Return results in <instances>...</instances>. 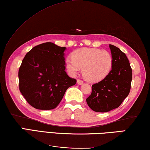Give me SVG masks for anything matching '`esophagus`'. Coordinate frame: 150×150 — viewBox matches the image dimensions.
Wrapping results in <instances>:
<instances>
[{
	"label": "esophagus",
	"mask_w": 150,
	"mask_h": 150,
	"mask_svg": "<svg viewBox=\"0 0 150 150\" xmlns=\"http://www.w3.org/2000/svg\"><path fill=\"white\" fill-rule=\"evenodd\" d=\"M77 83L79 84V85H82L83 83V81L81 80V79H77Z\"/></svg>",
	"instance_id": "esophagus-1"
}]
</instances>
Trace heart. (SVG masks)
<instances>
[{
  "label": "heart",
  "mask_w": 150,
  "mask_h": 150,
  "mask_svg": "<svg viewBox=\"0 0 150 150\" xmlns=\"http://www.w3.org/2000/svg\"><path fill=\"white\" fill-rule=\"evenodd\" d=\"M71 58L67 59L65 63L68 72L75 76L82 68V75L89 81L103 79L112 67L111 53L100 49L81 48L73 52Z\"/></svg>",
  "instance_id": "b5f03b06"
}]
</instances>
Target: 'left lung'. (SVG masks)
Instances as JSON below:
<instances>
[{"label":"left lung","instance_id":"obj_1","mask_svg":"<svg viewBox=\"0 0 150 150\" xmlns=\"http://www.w3.org/2000/svg\"><path fill=\"white\" fill-rule=\"evenodd\" d=\"M113 58L112 69L104 79L92 85L86 99L87 105L96 112H108L117 108L129 93L132 70L125 54L109 45Z\"/></svg>","mask_w":150,"mask_h":150}]
</instances>
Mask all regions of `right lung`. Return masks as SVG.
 <instances>
[{
    "label": "right lung",
    "instance_id": "add662e5",
    "mask_svg": "<svg viewBox=\"0 0 150 150\" xmlns=\"http://www.w3.org/2000/svg\"><path fill=\"white\" fill-rule=\"evenodd\" d=\"M66 47L45 42L26 54L18 71L19 90L28 103L41 110L57 106L77 81L65 72Z\"/></svg>",
    "mask_w": 150,
    "mask_h": 150
}]
</instances>
